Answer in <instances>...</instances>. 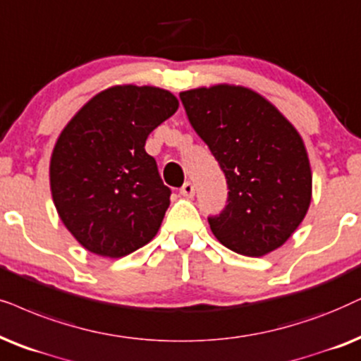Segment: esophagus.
I'll list each match as a JSON object with an SVG mask.
<instances>
[{
    "label": "esophagus",
    "instance_id": "esophagus-1",
    "mask_svg": "<svg viewBox=\"0 0 361 361\" xmlns=\"http://www.w3.org/2000/svg\"><path fill=\"white\" fill-rule=\"evenodd\" d=\"M194 194H195L194 185H192L190 182H185V184L182 185V189H180V195H182V197L192 199V197H194Z\"/></svg>",
    "mask_w": 361,
    "mask_h": 361
}]
</instances>
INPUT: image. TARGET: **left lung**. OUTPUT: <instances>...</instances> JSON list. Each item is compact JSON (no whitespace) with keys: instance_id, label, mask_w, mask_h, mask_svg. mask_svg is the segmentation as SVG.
<instances>
[{"instance_id":"left-lung-1","label":"left lung","mask_w":361,"mask_h":361,"mask_svg":"<svg viewBox=\"0 0 361 361\" xmlns=\"http://www.w3.org/2000/svg\"><path fill=\"white\" fill-rule=\"evenodd\" d=\"M192 128L221 164L228 204L210 217L227 249L247 257L277 250L312 202V169L302 135L269 99L245 86L214 84L180 92Z\"/></svg>"}]
</instances>
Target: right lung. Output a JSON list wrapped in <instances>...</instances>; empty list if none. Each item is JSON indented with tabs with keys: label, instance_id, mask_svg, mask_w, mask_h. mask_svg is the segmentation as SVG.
Here are the masks:
<instances>
[{
	"label": "right lung",
	"instance_id": "1",
	"mask_svg": "<svg viewBox=\"0 0 361 361\" xmlns=\"http://www.w3.org/2000/svg\"><path fill=\"white\" fill-rule=\"evenodd\" d=\"M177 109L167 89L116 84L61 130L49 161L51 195L61 222L86 250L121 259L156 237L171 189L144 146Z\"/></svg>",
	"mask_w": 361,
	"mask_h": 361
}]
</instances>
